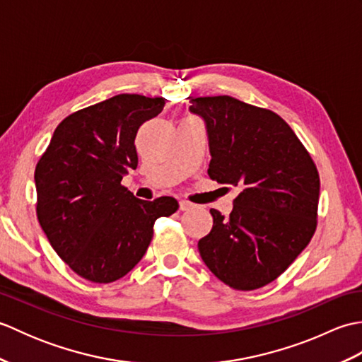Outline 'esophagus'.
I'll use <instances>...</instances> for the list:
<instances>
[{
	"instance_id": "esophagus-1",
	"label": "esophagus",
	"mask_w": 362,
	"mask_h": 362,
	"mask_svg": "<svg viewBox=\"0 0 362 362\" xmlns=\"http://www.w3.org/2000/svg\"><path fill=\"white\" fill-rule=\"evenodd\" d=\"M179 206H180V210H182V211H185V210H189V209H193V206H194V204H191V202H188V201H180Z\"/></svg>"
}]
</instances>
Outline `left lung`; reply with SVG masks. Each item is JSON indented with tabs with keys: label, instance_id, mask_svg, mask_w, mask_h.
Returning <instances> with one entry per match:
<instances>
[{
	"label": "left lung",
	"instance_id": "8db88e82",
	"mask_svg": "<svg viewBox=\"0 0 362 362\" xmlns=\"http://www.w3.org/2000/svg\"><path fill=\"white\" fill-rule=\"evenodd\" d=\"M205 122L210 179L241 189L230 218L218 210L197 243L206 267L238 291L274 281L308 245L317 224V168L279 115L232 96L191 99Z\"/></svg>",
	"mask_w": 362,
	"mask_h": 362
}]
</instances>
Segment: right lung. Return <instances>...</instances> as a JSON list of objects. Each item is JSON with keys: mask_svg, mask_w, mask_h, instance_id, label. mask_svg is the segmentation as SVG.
Masks as SVG:
<instances>
[{"mask_svg": "<svg viewBox=\"0 0 362 362\" xmlns=\"http://www.w3.org/2000/svg\"><path fill=\"white\" fill-rule=\"evenodd\" d=\"M163 98L117 95L66 117L35 168L37 218L57 255L93 283H112L148 250L153 222L174 197L136 199L121 185L136 169L135 136L163 110Z\"/></svg>", "mask_w": 362, "mask_h": 362, "instance_id": "right-lung-1", "label": "right lung"}]
</instances>
